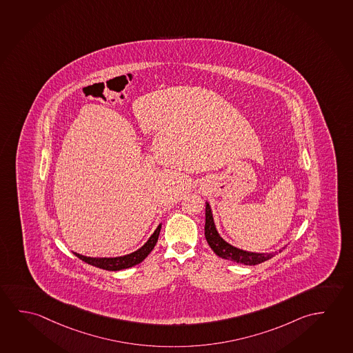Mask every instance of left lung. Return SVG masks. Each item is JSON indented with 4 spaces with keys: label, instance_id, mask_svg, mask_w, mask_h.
Returning a JSON list of instances; mask_svg holds the SVG:
<instances>
[{
    "label": "left lung",
    "instance_id": "obj_1",
    "mask_svg": "<svg viewBox=\"0 0 353 353\" xmlns=\"http://www.w3.org/2000/svg\"><path fill=\"white\" fill-rule=\"evenodd\" d=\"M205 236L208 241V245L211 246L213 252L219 258L230 260L234 263H244V265H258L263 263L269 259L274 258L276 254L282 252H245L238 249L235 246L230 245V243L224 241L223 238L219 234L216 230L214 221H213L212 211L210 208V203L206 202V223H205ZM285 249V248H283Z\"/></svg>",
    "mask_w": 353,
    "mask_h": 353
}]
</instances>
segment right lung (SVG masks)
Here are the masks:
<instances>
[{
	"label": "right lung",
	"instance_id": "add662e5",
	"mask_svg": "<svg viewBox=\"0 0 353 353\" xmlns=\"http://www.w3.org/2000/svg\"><path fill=\"white\" fill-rule=\"evenodd\" d=\"M161 228H162V224L158 225L157 230H154V233L150 236V239L145 241V245L141 246L139 250L128 254V255H123V256H118V258H90V256H83V255L77 254V252H73V254L84 263H90L92 266L99 268V269L108 270V271L129 269V268H132L137 263H142L148 256V254L153 250V248L157 243Z\"/></svg>",
	"mask_w": 353,
	"mask_h": 353
}]
</instances>
